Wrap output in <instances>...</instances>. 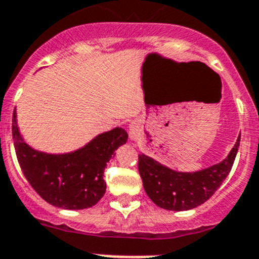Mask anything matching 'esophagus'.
I'll list each match as a JSON object with an SVG mask.
<instances>
[{
  "label": "esophagus",
  "mask_w": 259,
  "mask_h": 259,
  "mask_svg": "<svg viewBox=\"0 0 259 259\" xmlns=\"http://www.w3.org/2000/svg\"><path fill=\"white\" fill-rule=\"evenodd\" d=\"M141 133V127H139V124L138 122H132L129 126V134L132 139H137V137Z\"/></svg>",
  "instance_id": "obj_1"
}]
</instances>
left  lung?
Wrapping results in <instances>:
<instances>
[{
    "instance_id": "obj_1",
    "label": "left lung",
    "mask_w": 259,
    "mask_h": 259,
    "mask_svg": "<svg viewBox=\"0 0 259 259\" xmlns=\"http://www.w3.org/2000/svg\"><path fill=\"white\" fill-rule=\"evenodd\" d=\"M239 142L240 137L222 162L192 174L176 172L144 154H139L138 170L147 195L154 204L170 211H187L200 206L228 178L238 153Z\"/></svg>"
}]
</instances>
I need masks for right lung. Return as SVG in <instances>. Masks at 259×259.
<instances>
[{
    "mask_svg": "<svg viewBox=\"0 0 259 259\" xmlns=\"http://www.w3.org/2000/svg\"><path fill=\"white\" fill-rule=\"evenodd\" d=\"M13 139L18 162L31 188L52 206L83 209L94 206L105 194V168L117 147L126 143L127 133L116 127L76 152L46 154L23 141L14 111Z\"/></svg>",
    "mask_w": 259,
    "mask_h": 259,
    "instance_id": "1",
    "label": "right lung"
}]
</instances>
